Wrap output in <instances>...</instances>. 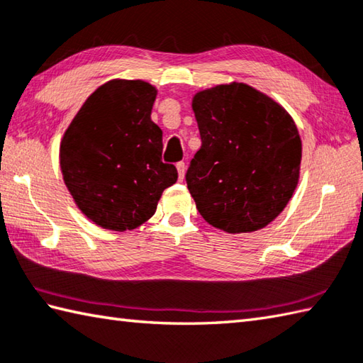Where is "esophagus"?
<instances>
[{
    "label": "esophagus",
    "mask_w": 363,
    "mask_h": 363,
    "mask_svg": "<svg viewBox=\"0 0 363 363\" xmlns=\"http://www.w3.org/2000/svg\"><path fill=\"white\" fill-rule=\"evenodd\" d=\"M177 170H179V180L183 182V179H184V170H186V166H184L183 161L177 162Z\"/></svg>",
    "instance_id": "1"
}]
</instances>
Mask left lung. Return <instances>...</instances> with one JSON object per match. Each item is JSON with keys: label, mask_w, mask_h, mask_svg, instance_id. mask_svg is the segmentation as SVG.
Returning a JSON list of instances; mask_svg holds the SVG:
<instances>
[{"label": "left lung", "mask_w": 363, "mask_h": 363, "mask_svg": "<svg viewBox=\"0 0 363 363\" xmlns=\"http://www.w3.org/2000/svg\"><path fill=\"white\" fill-rule=\"evenodd\" d=\"M193 111L202 145L186 172L208 224L229 234L265 228L297 188L302 140L277 101L242 82L197 91Z\"/></svg>", "instance_id": "left-lung-1"}]
</instances>
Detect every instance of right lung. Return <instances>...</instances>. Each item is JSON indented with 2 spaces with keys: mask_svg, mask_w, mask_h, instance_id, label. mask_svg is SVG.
I'll return each instance as SVG.
<instances>
[{
  "mask_svg": "<svg viewBox=\"0 0 363 363\" xmlns=\"http://www.w3.org/2000/svg\"><path fill=\"white\" fill-rule=\"evenodd\" d=\"M156 94L148 82L108 80L88 96L61 139L66 188L99 228H139L179 179L175 166L161 161L162 131L152 121Z\"/></svg>",
  "mask_w": 363,
  "mask_h": 363,
  "instance_id": "obj_1",
  "label": "right lung"
}]
</instances>
